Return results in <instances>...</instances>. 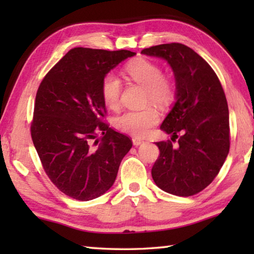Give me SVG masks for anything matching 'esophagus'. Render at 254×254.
Wrapping results in <instances>:
<instances>
[{
    "instance_id": "1",
    "label": "esophagus",
    "mask_w": 254,
    "mask_h": 254,
    "mask_svg": "<svg viewBox=\"0 0 254 254\" xmlns=\"http://www.w3.org/2000/svg\"><path fill=\"white\" fill-rule=\"evenodd\" d=\"M132 142L134 145H140L141 143H143V140L140 139V137H133Z\"/></svg>"
}]
</instances>
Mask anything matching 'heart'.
I'll use <instances>...</instances> for the list:
<instances>
[{
  "label": "heart",
  "instance_id": "1",
  "mask_svg": "<svg viewBox=\"0 0 254 254\" xmlns=\"http://www.w3.org/2000/svg\"><path fill=\"white\" fill-rule=\"evenodd\" d=\"M130 78L147 88V101L154 104L167 105L174 98L175 87L171 80L162 76V70L157 64L150 60L140 58L127 64L124 68ZM122 84L117 76L106 74L102 79L101 93L103 101L110 109H118ZM160 120L159 112L153 106L143 110H130L118 115L114 120V126L118 130L128 134L143 136L148 134L150 128L156 126Z\"/></svg>",
  "mask_w": 254,
  "mask_h": 254
}]
</instances>
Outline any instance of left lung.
<instances>
[{"label": "left lung", "mask_w": 254, "mask_h": 254, "mask_svg": "<svg viewBox=\"0 0 254 254\" xmlns=\"http://www.w3.org/2000/svg\"><path fill=\"white\" fill-rule=\"evenodd\" d=\"M163 58L176 77L177 101L160 128L179 139L157 142L160 154L151 175L159 188L176 196L198 194L220 173L230 151V120L224 89L207 62L178 42L143 49ZM180 137H178V135Z\"/></svg>", "instance_id": "obj_1"}]
</instances>
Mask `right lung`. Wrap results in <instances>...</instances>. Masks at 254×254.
<instances>
[{
    "mask_svg": "<svg viewBox=\"0 0 254 254\" xmlns=\"http://www.w3.org/2000/svg\"><path fill=\"white\" fill-rule=\"evenodd\" d=\"M134 55L77 47L39 85L31 137L48 178L71 198L91 200L109 190L132 147L131 137L104 121L101 84L107 72Z\"/></svg>",
    "mask_w": 254,
    "mask_h": 254,
    "instance_id": "obj_1",
    "label": "right lung"
}]
</instances>
